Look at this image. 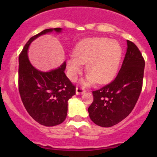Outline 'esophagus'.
<instances>
[{"label": "esophagus", "mask_w": 157, "mask_h": 157, "mask_svg": "<svg viewBox=\"0 0 157 157\" xmlns=\"http://www.w3.org/2000/svg\"><path fill=\"white\" fill-rule=\"evenodd\" d=\"M86 92V90H84V88L81 87V86H77L76 88V94L77 95H80V94H83Z\"/></svg>", "instance_id": "1"}]
</instances>
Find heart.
Here are the masks:
<instances>
[{
    "instance_id": "obj_1",
    "label": "heart",
    "mask_w": 157,
    "mask_h": 157,
    "mask_svg": "<svg viewBox=\"0 0 157 157\" xmlns=\"http://www.w3.org/2000/svg\"><path fill=\"white\" fill-rule=\"evenodd\" d=\"M121 45L107 38H92L81 41L76 46L74 55L67 61V75L75 80L81 72L82 64H86L88 73L84 84L108 82L113 77L121 57Z\"/></svg>"
}]
</instances>
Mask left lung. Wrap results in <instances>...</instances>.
<instances>
[{
    "instance_id": "8db88e82",
    "label": "left lung",
    "mask_w": 157,
    "mask_h": 157,
    "mask_svg": "<svg viewBox=\"0 0 157 157\" xmlns=\"http://www.w3.org/2000/svg\"><path fill=\"white\" fill-rule=\"evenodd\" d=\"M128 49L118 75L111 83L93 91L88 108L90 118L97 125L112 127L128 116L137 103L143 86L145 61L134 42Z\"/></svg>"
}]
</instances>
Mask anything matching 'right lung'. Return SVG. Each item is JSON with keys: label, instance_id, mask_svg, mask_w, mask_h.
I'll return each instance as SVG.
<instances>
[{"label": "right lung", "instance_id": "add662e5", "mask_svg": "<svg viewBox=\"0 0 157 157\" xmlns=\"http://www.w3.org/2000/svg\"><path fill=\"white\" fill-rule=\"evenodd\" d=\"M61 28L47 29L33 36L19 56L18 87L21 100L30 116L42 125L52 127L65 120L67 101L76 94V86L64 74L66 63L49 72L35 68L29 62L27 50L39 36Z\"/></svg>", "mask_w": 157, "mask_h": 157}]
</instances>
